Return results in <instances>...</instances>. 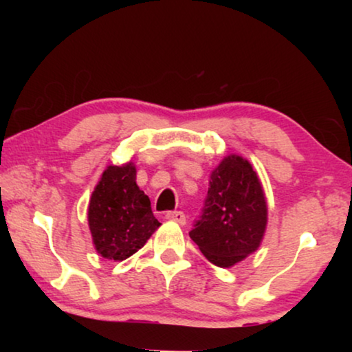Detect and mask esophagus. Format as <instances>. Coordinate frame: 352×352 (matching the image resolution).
Returning <instances> with one entry per match:
<instances>
[{
    "label": "esophagus",
    "mask_w": 352,
    "mask_h": 352,
    "mask_svg": "<svg viewBox=\"0 0 352 352\" xmlns=\"http://www.w3.org/2000/svg\"><path fill=\"white\" fill-rule=\"evenodd\" d=\"M165 218L170 221H175L177 224H186V214L182 213V211H168Z\"/></svg>",
    "instance_id": "1"
}]
</instances>
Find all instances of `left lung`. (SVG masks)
Here are the masks:
<instances>
[{"label": "left lung", "instance_id": "left-lung-1", "mask_svg": "<svg viewBox=\"0 0 352 352\" xmlns=\"http://www.w3.org/2000/svg\"><path fill=\"white\" fill-rule=\"evenodd\" d=\"M266 224V197L256 171L242 157H224L211 171L204 210L190 239L210 263L230 267L256 252Z\"/></svg>", "mask_w": 352, "mask_h": 352}]
</instances>
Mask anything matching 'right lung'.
I'll return each instance as SVG.
<instances>
[{
  "label": "right lung",
  "instance_id": "add662e5",
  "mask_svg": "<svg viewBox=\"0 0 352 352\" xmlns=\"http://www.w3.org/2000/svg\"><path fill=\"white\" fill-rule=\"evenodd\" d=\"M88 224L98 253L113 261L136 253L160 228L151 200L136 184L133 162L105 168L91 195Z\"/></svg>",
  "mask_w": 352,
  "mask_h": 352
}]
</instances>
